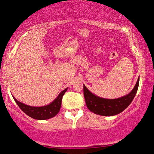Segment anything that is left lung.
<instances>
[{"label":"left lung","mask_w":154,"mask_h":154,"mask_svg":"<svg viewBox=\"0 0 154 154\" xmlns=\"http://www.w3.org/2000/svg\"><path fill=\"white\" fill-rule=\"evenodd\" d=\"M140 78L137 80L133 89L126 96L115 99H108L99 97L91 93L83 85V92L87 107L91 112L104 116L117 115L126 109L134 100L138 91Z\"/></svg>","instance_id":"obj_1"}]
</instances>
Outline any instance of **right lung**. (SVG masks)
Segmentation results:
<instances>
[{"instance_id": "obj_1", "label": "right lung", "mask_w": 154, "mask_h": 154, "mask_svg": "<svg viewBox=\"0 0 154 154\" xmlns=\"http://www.w3.org/2000/svg\"><path fill=\"white\" fill-rule=\"evenodd\" d=\"M67 89L68 87L61 91L58 94V96L56 97V98H55V100H54L49 105L41 106V107H33V106L25 105V104L16 100L14 96H12L16 103L17 104L20 109L27 116L34 118V119L43 120L49 119V118H53L56 114H58L61 107L63 96L67 91Z\"/></svg>"}]
</instances>
